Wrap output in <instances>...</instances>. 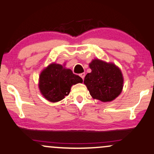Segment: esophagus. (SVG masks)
<instances>
[{
  "instance_id": "obj_1",
  "label": "esophagus",
  "mask_w": 154,
  "mask_h": 154,
  "mask_svg": "<svg viewBox=\"0 0 154 154\" xmlns=\"http://www.w3.org/2000/svg\"><path fill=\"white\" fill-rule=\"evenodd\" d=\"M79 76H80V77H82V79H85V73L83 72V73L79 74Z\"/></svg>"
}]
</instances>
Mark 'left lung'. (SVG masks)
Listing matches in <instances>:
<instances>
[{
  "label": "left lung",
  "mask_w": 154,
  "mask_h": 154,
  "mask_svg": "<svg viewBox=\"0 0 154 154\" xmlns=\"http://www.w3.org/2000/svg\"><path fill=\"white\" fill-rule=\"evenodd\" d=\"M91 69L84 83L92 98L109 102L118 97L123 88V77L118 67L111 63L94 59L89 63Z\"/></svg>",
  "instance_id": "obj_1"
}]
</instances>
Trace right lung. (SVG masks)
Masks as SVG:
<instances>
[{
	"mask_svg": "<svg viewBox=\"0 0 154 154\" xmlns=\"http://www.w3.org/2000/svg\"><path fill=\"white\" fill-rule=\"evenodd\" d=\"M82 79L60 64L51 63L40 74L38 88L48 101L55 103L67 96L71 87L82 83Z\"/></svg>",
	"mask_w": 154,
	"mask_h": 154,
	"instance_id": "right-lung-1",
	"label": "right lung"
}]
</instances>
